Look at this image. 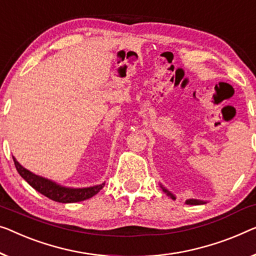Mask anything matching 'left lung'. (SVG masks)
<instances>
[{
	"label": "left lung",
	"mask_w": 256,
	"mask_h": 256,
	"mask_svg": "<svg viewBox=\"0 0 256 256\" xmlns=\"http://www.w3.org/2000/svg\"><path fill=\"white\" fill-rule=\"evenodd\" d=\"M160 186H161V188L164 190V192L168 194V196H169L170 198H172V199H176V196H174L172 193L170 192L169 190H166L164 186H163L162 184H160ZM185 204H193V206H196V204H207V201H204V200H198V199H188L185 201Z\"/></svg>",
	"instance_id": "left-lung-1"
}]
</instances>
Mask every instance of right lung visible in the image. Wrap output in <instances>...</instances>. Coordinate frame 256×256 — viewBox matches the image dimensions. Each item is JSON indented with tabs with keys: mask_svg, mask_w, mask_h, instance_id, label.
Returning <instances> with one entry per match:
<instances>
[{
	"mask_svg": "<svg viewBox=\"0 0 256 256\" xmlns=\"http://www.w3.org/2000/svg\"><path fill=\"white\" fill-rule=\"evenodd\" d=\"M12 158L14 166H16L18 174H20L22 178H24L38 192L56 202L72 204V202L87 200L94 196L95 194H98L104 186V182H102V184L90 186V188H68V186L57 184V182L50 180V179L30 172V170L25 169L14 156Z\"/></svg>",
	"mask_w": 256,
	"mask_h": 256,
	"instance_id": "1",
	"label": "right lung"
}]
</instances>
